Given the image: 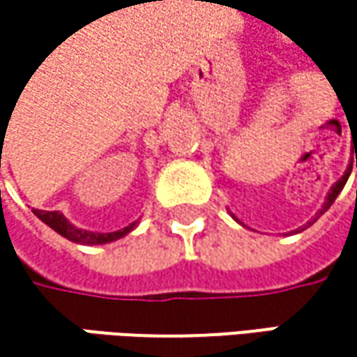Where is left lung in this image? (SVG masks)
<instances>
[{
  "instance_id": "1",
  "label": "left lung",
  "mask_w": 357,
  "mask_h": 357,
  "mask_svg": "<svg viewBox=\"0 0 357 357\" xmlns=\"http://www.w3.org/2000/svg\"><path fill=\"white\" fill-rule=\"evenodd\" d=\"M349 174H351V172H345V174H343V178L339 179V181L331 188V192H328V194H326V198H324V204H322L319 217H321L322 213H326V211L331 208V204L335 202V198H337V196H339V192L343 190V185H345V181H347V178H349ZM231 217H234V215H231ZM234 219H236V217H234ZM236 221H238V219H236ZM238 223H240V221H238Z\"/></svg>"
}]
</instances>
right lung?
Listing matches in <instances>:
<instances>
[{"label": "right lung", "instance_id": "right-lung-1", "mask_svg": "<svg viewBox=\"0 0 357 357\" xmlns=\"http://www.w3.org/2000/svg\"><path fill=\"white\" fill-rule=\"evenodd\" d=\"M1 149H3V144H1ZM0 157H1V151H0ZM33 213H35L36 217H38L45 225H49L53 231H57V234H59V236H63L66 240H70V242H74V244H82V246H101V244H111V242L121 240L123 236H128V234L138 225V221H134V223H130V225H128V227H123V229L109 231V234H101V231H89V229H80V227L72 225V223H70V221H68L59 211H38V208H33Z\"/></svg>", "mask_w": 357, "mask_h": 357}]
</instances>
